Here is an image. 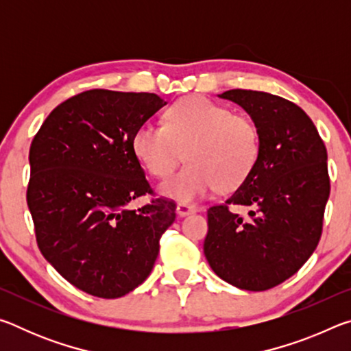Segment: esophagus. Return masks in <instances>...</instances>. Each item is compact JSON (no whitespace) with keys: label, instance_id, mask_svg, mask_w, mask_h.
<instances>
[{"label":"esophagus","instance_id":"34e87169","mask_svg":"<svg viewBox=\"0 0 351 351\" xmlns=\"http://www.w3.org/2000/svg\"><path fill=\"white\" fill-rule=\"evenodd\" d=\"M195 212H197V207H195V206L182 204V203L176 206V213L180 217H187V215H190V213H195Z\"/></svg>","mask_w":351,"mask_h":351}]
</instances>
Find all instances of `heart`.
Listing matches in <instances>:
<instances>
[{
    "mask_svg": "<svg viewBox=\"0 0 351 351\" xmlns=\"http://www.w3.org/2000/svg\"><path fill=\"white\" fill-rule=\"evenodd\" d=\"M132 148L142 167L156 178L169 176L186 152L187 167L159 184L158 192L189 204L215 189L234 190L247 180L260 156V132L249 117L193 96L165 111V125H141Z\"/></svg>",
    "mask_w": 351,
    "mask_h": 351,
    "instance_id": "obj_1",
    "label": "heart"
}]
</instances>
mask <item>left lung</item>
<instances>
[{"instance_id":"left-lung-1","label":"left lung","mask_w":351,"mask_h":351,"mask_svg":"<svg viewBox=\"0 0 351 351\" xmlns=\"http://www.w3.org/2000/svg\"><path fill=\"white\" fill-rule=\"evenodd\" d=\"M260 132V156L226 204L207 210L204 255L234 287L265 291L294 276L311 257L330 197L326 148L306 112L274 94L229 90ZM229 206H247V216Z\"/></svg>"}]
</instances>
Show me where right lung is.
I'll use <instances>...</instances> for the list:
<instances>
[{
    "instance_id": "obj_1",
    "label": "right lung",
    "mask_w": 351,
    "mask_h": 351,
    "mask_svg": "<svg viewBox=\"0 0 351 351\" xmlns=\"http://www.w3.org/2000/svg\"><path fill=\"white\" fill-rule=\"evenodd\" d=\"M167 104L153 93L90 90L52 110L29 152L27 206L43 257L85 293L116 299L145 280L176 206L152 193L136 130Z\"/></svg>"
}]
</instances>
